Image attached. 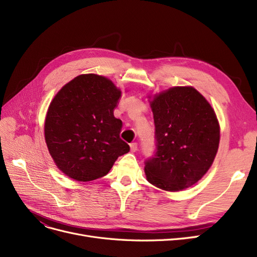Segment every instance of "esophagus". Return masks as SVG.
I'll return each mask as SVG.
<instances>
[{"mask_svg": "<svg viewBox=\"0 0 257 257\" xmlns=\"http://www.w3.org/2000/svg\"><path fill=\"white\" fill-rule=\"evenodd\" d=\"M130 150H131V152H137L138 151V143L130 144Z\"/></svg>", "mask_w": 257, "mask_h": 257, "instance_id": "1", "label": "esophagus"}]
</instances>
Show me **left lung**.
Wrapping results in <instances>:
<instances>
[{
    "mask_svg": "<svg viewBox=\"0 0 257 257\" xmlns=\"http://www.w3.org/2000/svg\"><path fill=\"white\" fill-rule=\"evenodd\" d=\"M155 150L145 161L147 179L177 192L199 181L210 168L220 127L209 103L194 87H173L151 102Z\"/></svg>",
    "mask_w": 257,
    "mask_h": 257,
    "instance_id": "obj_1",
    "label": "left lung"
}]
</instances>
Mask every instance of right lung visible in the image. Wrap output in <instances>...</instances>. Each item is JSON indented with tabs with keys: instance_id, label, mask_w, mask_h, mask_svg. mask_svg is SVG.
<instances>
[{
	"instance_id": "obj_1",
	"label": "right lung",
	"mask_w": 257,
	"mask_h": 257,
	"mask_svg": "<svg viewBox=\"0 0 257 257\" xmlns=\"http://www.w3.org/2000/svg\"><path fill=\"white\" fill-rule=\"evenodd\" d=\"M120 90L109 79L80 75L53 99L45 123L49 152L58 169L78 181H91L109 172L130 147L119 138L123 123L113 110Z\"/></svg>"
}]
</instances>
